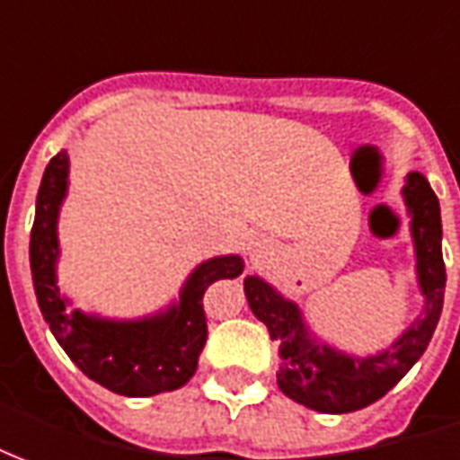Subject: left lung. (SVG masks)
<instances>
[{
	"label": "left lung",
	"instance_id": "left-lung-1",
	"mask_svg": "<svg viewBox=\"0 0 460 460\" xmlns=\"http://www.w3.org/2000/svg\"><path fill=\"white\" fill-rule=\"evenodd\" d=\"M406 207L411 211V234L416 243V270L426 296L424 318H419L382 355L347 357L325 345H315L303 325L298 308L283 300L256 276L246 279V298L253 315L279 342L280 392L293 402L325 411L347 414L375 404L414 367L431 342L444 308L446 266L441 253V209L424 174L411 172L404 187Z\"/></svg>",
	"mask_w": 460,
	"mask_h": 460
}]
</instances>
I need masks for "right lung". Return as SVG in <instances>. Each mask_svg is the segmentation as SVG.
Listing matches in <instances>:
<instances>
[{"instance_id": "obj_1", "label": "right lung", "mask_w": 460, "mask_h": 460, "mask_svg": "<svg viewBox=\"0 0 460 460\" xmlns=\"http://www.w3.org/2000/svg\"><path fill=\"white\" fill-rule=\"evenodd\" d=\"M68 177V155L51 157L36 197L31 226V276L41 315L54 338L75 367L122 396H152L180 389L197 369L199 352L207 342L204 293L214 280L236 279L243 273L241 256H221L201 263L181 290L180 305L160 318L140 323H108L85 318L78 310L68 313L56 288V217L64 199Z\"/></svg>"}]
</instances>
